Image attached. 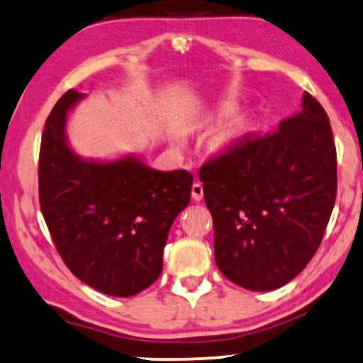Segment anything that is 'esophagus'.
<instances>
[{
  "label": "esophagus",
  "instance_id": "esophagus-1",
  "mask_svg": "<svg viewBox=\"0 0 363 363\" xmlns=\"http://www.w3.org/2000/svg\"><path fill=\"white\" fill-rule=\"evenodd\" d=\"M191 199H194L195 202H200V200L203 199V186L200 182H195L194 185H191Z\"/></svg>",
  "mask_w": 363,
  "mask_h": 363
}]
</instances>
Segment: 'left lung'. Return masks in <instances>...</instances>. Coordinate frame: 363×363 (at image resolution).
<instances>
[{
	"label": "left lung",
	"instance_id": "8db88e82",
	"mask_svg": "<svg viewBox=\"0 0 363 363\" xmlns=\"http://www.w3.org/2000/svg\"><path fill=\"white\" fill-rule=\"evenodd\" d=\"M199 178L220 274L255 292L282 287L316 255L335 207L336 147L325 108L306 91L299 113L272 134L241 135Z\"/></svg>",
	"mask_w": 363,
	"mask_h": 363
}]
</instances>
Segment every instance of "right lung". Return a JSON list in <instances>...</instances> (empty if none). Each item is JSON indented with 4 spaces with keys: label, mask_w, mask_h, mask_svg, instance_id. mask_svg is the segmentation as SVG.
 <instances>
[{
    "label": "right lung",
    "mask_w": 363,
    "mask_h": 363,
    "mask_svg": "<svg viewBox=\"0 0 363 363\" xmlns=\"http://www.w3.org/2000/svg\"><path fill=\"white\" fill-rule=\"evenodd\" d=\"M83 95L69 89L45 121L38 202L59 257L98 292L130 297L163 270L169 228L189 206L194 177L157 172L138 157L93 163L66 143V113Z\"/></svg>",
    "instance_id": "right-lung-1"
}]
</instances>
